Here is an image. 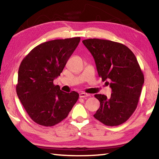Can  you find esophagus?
<instances>
[{
  "label": "esophagus",
  "mask_w": 159,
  "mask_h": 159,
  "mask_svg": "<svg viewBox=\"0 0 159 159\" xmlns=\"http://www.w3.org/2000/svg\"><path fill=\"white\" fill-rule=\"evenodd\" d=\"M89 96H90V94L85 93L84 92H82L79 94V97L81 98H87V97H89Z\"/></svg>",
  "instance_id": "34e87169"
}]
</instances>
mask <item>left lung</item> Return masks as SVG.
<instances>
[{"label":"left lung","instance_id":"1","mask_svg":"<svg viewBox=\"0 0 159 159\" xmlns=\"http://www.w3.org/2000/svg\"><path fill=\"white\" fill-rule=\"evenodd\" d=\"M82 42L92 54L99 76L112 91L110 98L101 94L95 95L100 107L94 117L108 126L122 124L135 111L144 82L137 58L119 43L98 39Z\"/></svg>","mask_w":159,"mask_h":159}]
</instances>
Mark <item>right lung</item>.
Masks as SVG:
<instances>
[{
	"instance_id": "add662e5",
	"label": "right lung",
	"mask_w": 159,
	"mask_h": 159,
	"mask_svg": "<svg viewBox=\"0 0 159 159\" xmlns=\"http://www.w3.org/2000/svg\"><path fill=\"white\" fill-rule=\"evenodd\" d=\"M80 40L75 37L45 42L21 61L16 90L26 111L38 124L53 126L60 123L79 99V93H64L53 80L63 71Z\"/></svg>"
}]
</instances>
